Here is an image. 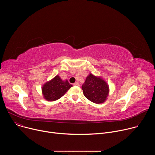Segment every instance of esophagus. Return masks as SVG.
Listing matches in <instances>:
<instances>
[{"label": "esophagus", "instance_id": "1", "mask_svg": "<svg viewBox=\"0 0 155 155\" xmlns=\"http://www.w3.org/2000/svg\"><path fill=\"white\" fill-rule=\"evenodd\" d=\"M74 86H79V83L78 82H75V83H74Z\"/></svg>", "mask_w": 155, "mask_h": 155}]
</instances>
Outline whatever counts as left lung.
I'll return each instance as SVG.
<instances>
[{
    "label": "left lung",
    "instance_id": "obj_1",
    "mask_svg": "<svg viewBox=\"0 0 155 155\" xmlns=\"http://www.w3.org/2000/svg\"><path fill=\"white\" fill-rule=\"evenodd\" d=\"M81 88L84 96L96 104L104 102L109 91L108 86L104 80L91 74L86 77Z\"/></svg>",
    "mask_w": 155,
    "mask_h": 155
}]
</instances>
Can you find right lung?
<instances>
[{"label":"right lung","instance_id":"add662e5","mask_svg":"<svg viewBox=\"0 0 155 155\" xmlns=\"http://www.w3.org/2000/svg\"><path fill=\"white\" fill-rule=\"evenodd\" d=\"M72 86L68 80L62 81L57 75L42 87L44 98L48 101H54L61 97Z\"/></svg>","mask_w":155,"mask_h":155}]
</instances>
